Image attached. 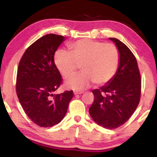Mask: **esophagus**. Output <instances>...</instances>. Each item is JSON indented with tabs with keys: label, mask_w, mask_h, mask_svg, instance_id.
Masks as SVG:
<instances>
[{
	"label": "esophagus",
	"mask_w": 157,
	"mask_h": 157,
	"mask_svg": "<svg viewBox=\"0 0 157 157\" xmlns=\"http://www.w3.org/2000/svg\"><path fill=\"white\" fill-rule=\"evenodd\" d=\"M83 92V91H74V95H80V94H82Z\"/></svg>",
	"instance_id": "obj_1"
}]
</instances>
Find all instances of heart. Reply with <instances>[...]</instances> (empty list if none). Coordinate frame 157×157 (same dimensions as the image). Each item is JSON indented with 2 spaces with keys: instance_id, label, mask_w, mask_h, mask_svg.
Here are the masks:
<instances>
[{
  "instance_id": "b5f03b06",
  "label": "heart",
  "mask_w": 157,
  "mask_h": 157,
  "mask_svg": "<svg viewBox=\"0 0 157 157\" xmlns=\"http://www.w3.org/2000/svg\"><path fill=\"white\" fill-rule=\"evenodd\" d=\"M70 53L58 51L55 55V64L64 77L74 75L79 66L83 72L65 81L66 87L83 90L92 83L104 85L115 77L120 63L118 48L112 43L85 39L68 45Z\"/></svg>"
}]
</instances>
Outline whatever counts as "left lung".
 Instances as JSON below:
<instances>
[{
  "instance_id": "obj_1",
  "label": "left lung",
  "mask_w": 157,
  "mask_h": 157,
  "mask_svg": "<svg viewBox=\"0 0 157 157\" xmlns=\"http://www.w3.org/2000/svg\"><path fill=\"white\" fill-rule=\"evenodd\" d=\"M120 53L115 77L99 89L93 90L94 102L89 109L93 121L107 129H115L131 118L140 102L141 79L136 58L127 45L109 38Z\"/></svg>"
}]
</instances>
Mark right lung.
I'll list each match as a JSON object with an SVG mask.
<instances>
[{"mask_svg":"<svg viewBox=\"0 0 157 157\" xmlns=\"http://www.w3.org/2000/svg\"><path fill=\"white\" fill-rule=\"evenodd\" d=\"M65 37L48 34L26 50L19 64L17 94L27 116L37 125L52 127L65 116L72 90L54 94L62 82L54 55Z\"/></svg>","mask_w":157,"mask_h":157,"instance_id":"1","label":"right lung"}]
</instances>
